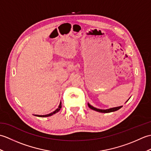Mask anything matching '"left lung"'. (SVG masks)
Wrapping results in <instances>:
<instances>
[{
	"label": "left lung",
	"instance_id": "8db88e82",
	"mask_svg": "<svg viewBox=\"0 0 151 151\" xmlns=\"http://www.w3.org/2000/svg\"><path fill=\"white\" fill-rule=\"evenodd\" d=\"M88 106L91 109H92V110H95V111H99V112H101V113H110V112L115 111H117L118 110H119L121 108L123 107V106H121L111 108H110V109H107V110H101V109H98L97 108L93 107V106L90 105L89 103H88Z\"/></svg>",
	"mask_w": 151,
	"mask_h": 151
}]
</instances>
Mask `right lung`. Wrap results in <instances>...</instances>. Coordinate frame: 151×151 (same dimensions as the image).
Wrapping results in <instances>:
<instances>
[{"label":"right lung","mask_w":151,"mask_h":151,"mask_svg":"<svg viewBox=\"0 0 151 151\" xmlns=\"http://www.w3.org/2000/svg\"><path fill=\"white\" fill-rule=\"evenodd\" d=\"M61 108H62V102H60V105H59L58 108L55 111H54L53 112H52V113H50V114H47V115H36V116H37V117H49V116H51V115H52L53 114L57 113V112H58V111L60 110Z\"/></svg>","instance_id":"1"}]
</instances>
